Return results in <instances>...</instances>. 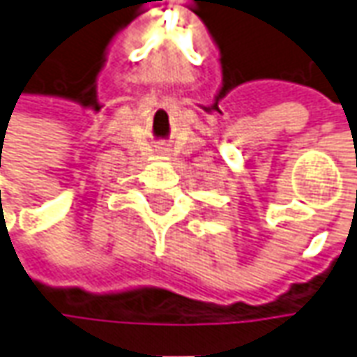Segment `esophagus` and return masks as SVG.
Masks as SVG:
<instances>
[{"instance_id": "obj_1", "label": "esophagus", "mask_w": 357, "mask_h": 357, "mask_svg": "<svg viewBox=\"0 0 357 357\" xmlns=\"http://www.w3.org/2000/svg\"><path fill=\"white\" fill-rule=\"evenodd\" d=\"M161 151H163V153H165V151H167V149H161Z\"/></svg>"}]
</instances>
